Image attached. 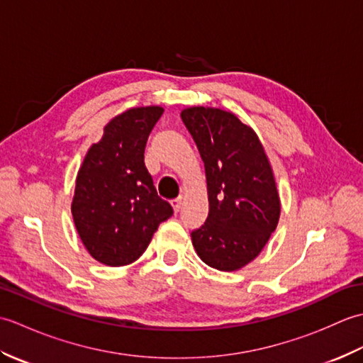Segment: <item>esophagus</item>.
I'll list each match as a JSON object with an SVG mask.
<instances>
[{"label": "esophagus", "instance_id": "obj_1", "mask_svg": "<svg viewBox=\"0 0 363 363\" xmlns=\"http://www.w3.org/2000/svg\"><path fill=\"white\" fill-rule=\"evenodd\" d=\"M182 201H184V198L182 196H177V198H174V199H172V206H173V211L177 213L179 212V209H181V206H182Z\"/></svg>", "mask_w": 363, "mask_h": 363}]
</instances>
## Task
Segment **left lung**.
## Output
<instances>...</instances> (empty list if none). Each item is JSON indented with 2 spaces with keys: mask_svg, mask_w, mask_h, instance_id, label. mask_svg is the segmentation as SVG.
<instances>
[{
  "mask_svg": "<svg viewBox=\"0 0 363 363\" xmlns=\"http://www.w3.org/2000/svg\"><path fill=\"white\" fill-rule=\"evenodd\" d=\"M181 118L201 154L209 196V217L191 233V243L204 264L235 272L259 256L279 221L272 164L235 113L194 106Z\"/></svg>",
  "mask_w": 363,
  "mask_h": 363,
  "instance_id": "obj_1",
  "label": "left lung"
}]
</instances>
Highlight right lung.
I'll return each mask as SVG.
<instances>
[{
	"mask_svg": "<svg viewBox=\"0 0 363 363\" xmlns=\"http://www.w3.org/2000/svg\"><path fill=\"white\" fill-rule=\"evenodd\" d=\"M162 113L160 106H146L113 117L76 176L74 226L90 256L104 265L133 264L173 215L145 167L146 140Z\"/></svg>",
	"mask_w": 363,
	"mask_h": 363,
	"instance_id": "obj_1",
	"label": "right lung"
}]
</instances>
